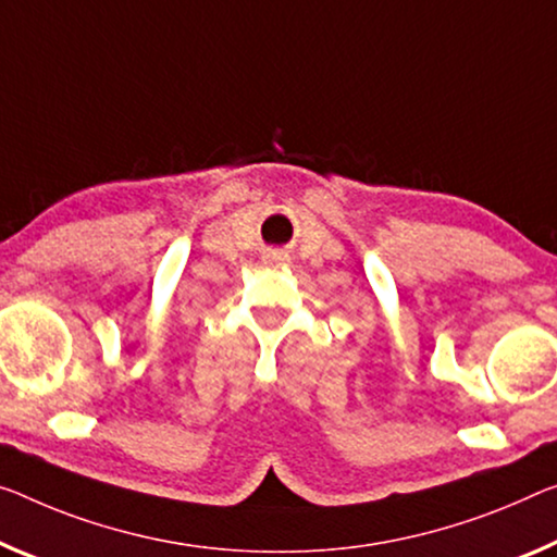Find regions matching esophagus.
<instances>
[{
  "mask_svg": "<svg viewBox=\"0 0 557 557\" xmlns=\"http://www.w3.org/2000/svg\"><path fill=\"white\" fill-rule=\"evenodd\" d=\"M278 261H284V256H281V253H269L267 256V263H278Z\"/></svg>",
  "mask_w": 557,
  "mask_h": 557,
  "instance_id": "1",
  "label": "esophagus"
}]
</instances>
